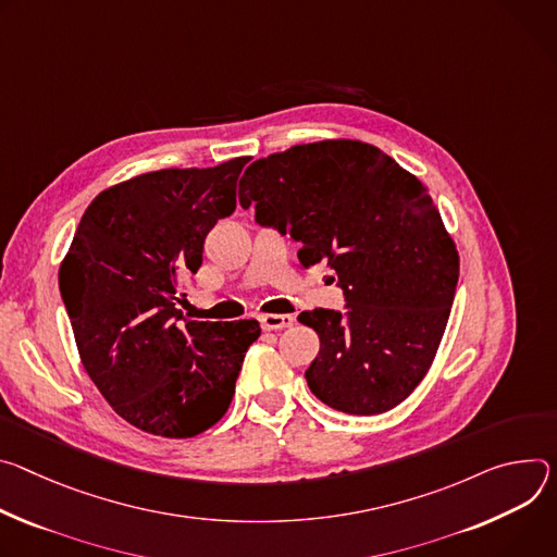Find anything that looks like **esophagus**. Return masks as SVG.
I'll list each match as a JSON object with an SVG mask.
<instances>
[{"instance_id":"34e87169","label":"esophagus","mask_w":557,"mask_h":557,"mask_svg":"<svg viewBox=\"0 0 557 557\" xmlns=\"http://www.w3.org/2000/svg\"><path fill=\"white\" fill-rule=\"evenodd\" d=\"M259 323L263 330L272 332V330H283V327H292L294 325V317L289 314H261Z\"/></svg>"}]
</instances>
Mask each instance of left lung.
Wrapping results in <instances>:
<instances>
[{
    "label": "left lung",
    "mask_w": 557,
    "mask_h": 557,
    "mask_svg": "<svg viewBox=\"0 0 557 557\" xmlns=\"http://www.w3.org/2000/svg\"><path fill=\"white\" fill-rule=\"evenodd\" d=\"M238 201L298 240L302 265L325 259L338 276L343 312L298 314L321 338L312 394L354 416L400 405L438 351L460 265L424 185L376 146L330 139L255 161Z\"/></svg>",
    "instance_id": "obj_1"
}]
</instances>
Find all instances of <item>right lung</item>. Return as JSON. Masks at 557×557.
<instances>
[{
	"label": "right lung",
	"mask_w": 557,
	"mask_h": 557,
	"mask_svg": "<svg viewBox=\"0 0 557 557\" xmlns=\"http://www.w3.org/2000/svg\"><path fill=\"white\" fill-rule=\"evenodd\" d=\"M250 157L157 170L103 190L59 268V292L88 376L133 426L193 438L227 411L257 321H183L178 287L236 210Z\"/></svg>",
	"instance_id": "obj_1"
}]
</instances>
